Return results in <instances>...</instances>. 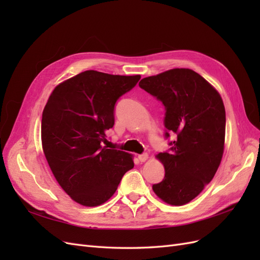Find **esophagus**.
Here are the masks:
<instances>
[{
  "instance_id": "esophagus-1",
  "label": "esophagus",
  "mask_w": 260,
  "mask_h": 260,
  "mask_svg": "<svg viewBox=\"0 0 260 260\" xmlns=\"http://www.w3.org/2000/svg\"><path fill=\"white\" fill-rule=\"evenodd\" d=\"M138 158L140 161H145L147 158H148V155L146 153H143V154H140L138 155Z\"/></svg>"
}]
</instances>
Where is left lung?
I'll return each mask as SVG.
<instances>
[{
  "label": "left lung",
  "instance_id": "8db88e82",
  "mask_svg": "<svg viewBox=\"0 0 260 260\" xmlns=\"http://www.w3.org/2000/svg\"><path fill=\"white\" fill-rule=\"evenodd\" d=\"M140 88L165 106V138L174 135L169 152L157 155L165 167L155 194L170 205L195 199L214 178L223 155L225 111L217 90L198 73L175 68L146 77Z\"/></svg>",
  "mask_w": 260,
  "mask_h": 260
}]
</instances>
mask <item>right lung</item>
Here are the masks:
<instances>
[{"label":"right lung","mask_w":260,"mask_h":260,"mask_svg":"<svg viewBox=\"0 0 260 260\" xmlns=\"http://www.w3.org/2000/svg\"><path fill=\"white\" fill-rule=\"evenodd\" d=\"M140 78L86 70L58 84L43 109L45 158L62 190L83 206L108 201L135 166L130 154L103 143L115 123L116 102Z\"/></svg>","instance_id":"add662e5"}]
</instances>
